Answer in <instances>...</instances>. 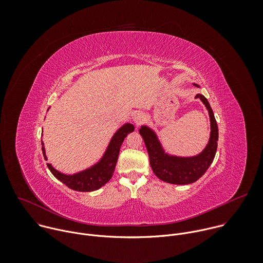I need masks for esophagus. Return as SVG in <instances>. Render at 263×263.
<instances>
[{
    "label": "esophagus",
    "mask_w": 263,
    "mask_h": 263,
    "mask_svg": "<svg viewBox=\"0 0 263 263\" xmlns=\"http://www.w3.org/2000/svg\"><path fill=\"white\" fill-rule=\"evenodd\" d=\"M144 120H145V117L143 116V114H139V112L133 117V121H134V123H135L137 126L141 125V124L144 122Z\"/></svg>",
    "instance_id": "34e87169"
}]
</instances>
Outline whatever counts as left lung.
Wrapping results in <instances>:
<instances>
[{
  "label": "left lung",
  "instance_id": "left-lung-1",
  "mask_svg": "<svg viewBox=\"0 0 263 263\" xmlns=\"http://www.w3.org/2000/svg\"><path fill=\"white\" fill-rule=\"evenodd\" d=\"M196 98L200 99L206 106L211 124L209 142L201 154L189 158L170 156L164 153L156 134L151 129L142 126L139 130L147 149L149 164L154 174L164 182L179 185L194 183L206 173L214 159L218 140L217 124L207 99L200 93Z\"/></svg>",
  "mask_w": 263,
  "mask_h": 263
}]
</instances>
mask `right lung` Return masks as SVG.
<instances>
[{"instance_id": "1", "label": "right lung", "mask_w": 263, "mask_h": 263, "mask_svg": "<svg viewBox=\"0 0 263 263\" xmlns=\"http://www.w3.org/2000/svg\"><path fill=\"white\" fill-rule=\"evenodd\" d=\"M133 131L134 126L132 124H126L121 129H119L118 132L114 135V137H112L102 160H100L99 163L84 172L74 175H64L56 171L50 163H48L47 165L51 173L63 184H65L68 189L83 193L97 191L104 184H106L111 179L112 175H114L120 154L121 145L126 136ZM42 144L44 143L42 142ZM43 154L45 159L47 160L44 146Z\"/></svg>"}]
</instances>
